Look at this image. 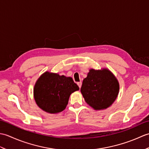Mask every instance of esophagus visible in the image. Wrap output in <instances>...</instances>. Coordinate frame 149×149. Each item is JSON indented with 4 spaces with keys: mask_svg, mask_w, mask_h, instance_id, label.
<instances>
[{
    "mask_svg": "<svg viewBox=\"0 0 149 149\" xmlns=\"http://www.w3.org/2000/svg\"><path fill=\"white\" fill-rule=\"evenodd\" d=\"M77 84H78L79 87V88H81V86H82V83H81V82H79V83H77Z\"/></svg>",
    "mask_w": 149,
    "mask_h": 149,
    "instance_id": "1",
    "label": "esophagus"
}]
</instances>
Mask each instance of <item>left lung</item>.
Listing matches in <instances>:
<instances>
[{"label":"left lung","instance_id":"1","mask_svg":"<svg viewBox=\"0 0 149 149\" xmlns=\"http://www.w3.org/2000/svg\"><path fill=\"white\" fill-rule=\"evenodd\" d=\"M118 81L109 69H90L81 88L88 105L95 110L106 109L115 102L119 93Z\"/></svg>","mask_w":149,"mask_h":149}]
</instances>
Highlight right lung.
<instances>
[{
    "label": "right lung",
    "mask_w": 149,
    "mask_h": 149,
    "mask_svg": "<svg viewBox=\"0 0 149 149\" xmlns=\"http://www.w3.org/2000/svg\"><path fill=\"white\" fill-rule=\"evenodd\" d=\"M79 88L72 78L47 71L38 79L33 95L36 104L44 111L56 114L67 106L70 95Z\"/></svg>",
    "instance_id": "add662e5"
}]
</instances>
